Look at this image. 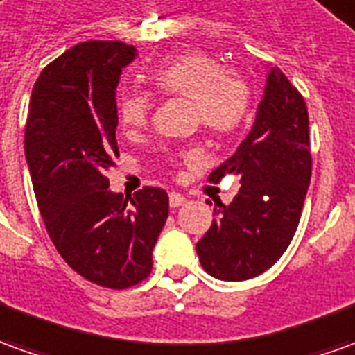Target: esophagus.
Instances as JSON below:
<instances>
[{
  "label": "esophagus",
  "mask_w": 355,
  "mask_h": 355,
  "mask_svg": "<svg viewBox=\"0 0 355 355\" xmlns=\"http://www.w3.org/2000/svg\"><path fill=\"white\" fill-rule=\"evenodd\" d=\"M187 202V199L183 197L182 193H170V207H173V209H178V207H183Z\"/></svg>",
  "instance_id": "obj_1"
}]
</instances>
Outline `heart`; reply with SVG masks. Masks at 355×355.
<instances>
[{
    "mask_svg": "<svg viewBox=\"0 0 355 355\" xmlns=\"http://www.w3.org/2000/svg\"><path fill=\"white\" fill-rule=\"evenodd\" d=\"M146 80L156 96L189 100L195 123L210 135H232L248 117V83L205 51H187L162 61L146 75ZM148 114L150 98L143 92H125L117 102V117L125 131L145 129ZM187 158L199 160L201 150L195 148Z\"/></svg>",
    "mask_w": 355,
    "mask_h": 355,
    "instance_id": "b5f03b06",
    "label": "heart"
}]
</instances>
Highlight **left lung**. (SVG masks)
Instances as JSON below:
<instances>
[{"label":"left lung","instance_id":"8db88e82","mask_svg":"<svg viewBox=\"0 0 355 355\" xmlns=\"http://www.w3.org/2000/svg\"><path fill=\"white\" fill-rule=\"evenodd\" d=\"M228 173L238 175L241 187L228 207L214 209L197 255L210 276L239 282L265 272L288 249L311 180L307 106L280 69L268 71L249 135L209 182Z\"/></svg>","mask_w":355,"mask_h":355}]
</instances>
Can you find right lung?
<instances>
[{"mask_svg": "<svg viewBox=\"0 0 355 355\" xmlns=\"http://www.w3.org/2000/svg\"><path fill=\"white\" fill-rule=\"evenodd\" d=\"M137 50L119 40L73 46L34 83L24 154L34 195L65 263L89 282L125 290L153 270V249L168 218V193L133 197L107 189L119 154L116 89Z\"/></svg>", "mask_w": 355, "mask_h": 355, "instance_id": "add662e5", "label": "right lung"}]
</instances>
